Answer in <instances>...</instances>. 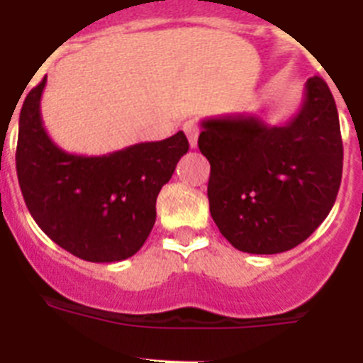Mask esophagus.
Segmentation results:
<instances>
[{
    "mask_svg": "<svg viewBox=\"0 0 363 363\" xmlns=\"http://www.w3.org/2000/svg\"><path fill=\"white\" fill-rule=\"evenodd\" d=\"M182 130L186 133L188 142H190V147H196V145H197V136H199V129H197L196 121H194V120L184 121V125H182Z\"/></svg>",
    "mask_w": 363,
    "mask_h": 363,
    "instance_id": "1",
    "label": "esophagus"
}]
</instances>
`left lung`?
Returning a JSON list of instances; mask_svg holds the SVG:
<instances>
[{"label":"left lung","instance_id":"8db88e82","mask_svg":"<svg viewBox=\"0 0 363 363\" xmlns=\"http://www.w3.org/2000/svg\"><path fill=\"white\" fill-rule=\"evenodd\" d=\"M201 127L210 214L233 247L290 251L323 223L342 182L343 144L336 103L321 77L306 81L303 105L288 123L225 116Z\"/></svg>","mask_w":363,"mask_h":363}]
</instances>
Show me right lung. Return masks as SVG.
<instances>
[{
    "label": "right lung",
    "mask_w": 363,
    "mask_h": 363,
    "mask_svg": "<svg viewBox=\"0 0 363 363\" xmlns=\"http://www.w3.org/2000/svg\"><path fill=\"white\" fill-rule=\"evenodd\" d=\"M42 83L27 94L18 129L16 172L36 225L57 245L88 262H120L147 240L157 197L188 153L182 130L101 155L66 153L45 133Z\"/></svg>",
    "instance_id": "right-lung-1"
}]
</instances>
